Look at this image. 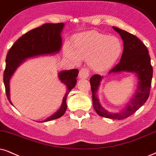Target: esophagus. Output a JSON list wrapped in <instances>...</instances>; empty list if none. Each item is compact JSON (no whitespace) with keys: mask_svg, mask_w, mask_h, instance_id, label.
<instances>
[{"mask_svg":"<svg viewBox=\"0 0 156 156\" xmlns=\"http://www.w3.org/2000/svg\"><path fill=\"white\" fill-rule=\"evenodd\" d=\"M78 76L80 78H87L89 76V70L87 68L80 69Z\"/></svg>","mask_w":156,"mask_h":156,"instance_id":"esophagus-1","label":"esophagus"}]
</instances>
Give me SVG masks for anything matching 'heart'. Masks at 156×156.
<instances>
[{
    "label": "heart",
    "instance_id": "heart-1",
    "mask_svg": "<svg viewBox=\"0 0 156 156\" xmlns=\"http://www.w3.org/2000/svg\"><path fill=\"white\" fill-rule=\"evenodd\" d=\"M64 50L66 56L73 62H78L80 59L88 60L90 68L103 71L117 61L121 54L122 45L116 37L91 31L77 37L73 47L67 43Z\"/></svg>",
    "mask_w": 156,
    "mask_h": 156
}]
</instances>
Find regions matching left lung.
Returning <instances> with one entry per match:
<instances>
[{"label": "left lung", "mask_w": 156, "mask_h": 156, "mask_svg": "<svg viewBox=\"0 0 156 156\" xmlns=\"http://www.w3.org/2000/svg\"><path fill=\"white\" fill-rule=\"evenodd\" d=\"M119 33L124 42V50L121 60L114 67L109 73H115L122 71L135 73L138 77V88L135 96L125 109L119 113H111L101 106L96 95L98 86L102 79L100 75L95 74L90 78V88L92 91L93 105L98 115L112 119H124L135 113L146 102L150 95L151 81L153 78V67L151 58L146 46L135 35L113 27Z\"/></svg>", "instance_id": "left-lung-1"}]
</instances>
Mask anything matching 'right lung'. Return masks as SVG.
<instances>
[{
    "mask_svg": "<svg viewBox=\"0 0 156 156\" xmlns=\"http://www.w3.org/2000/svg\"><path fill=\"white\" fill-rule=\"evenodd\" d=\"M63 27V23H44L38 28L31 29L22 35L10 48L5 60L6 64L3 73V82L5 85V94L11 104L12 103L10 100L9 94V80L13 73L27 58L58 52L62 45L60 33ZM78 74V69L64 70L58 74L61 82L63 83L68 88L66 96L62 100V106L58 112L48 119L39 122L51 121L63 115L67 109V96L76 86Z\"/></svg>",
    "mask_w": 156,
    "mask_h": 156,
    "instance_id": "right-lung-1",
    "label": "right lung"
}]
</instances>
